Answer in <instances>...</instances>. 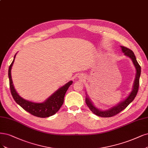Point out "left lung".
Returning <instances> with one entry per match:
<instances>
[{
    "instance_id": "left-lung-1",
    "label": "left lung",
    "mask_w": 148,
    "mask_h": 148,
    "mask_svg": "<svg viewBox=\"0 0 148 148\" xmlns=\"http://www.w3.org/2000/svg\"><path fill=\"white\" fill-rule=\"evenodd\" d=\"M121 48H122V51H123V53H124L125 55H126L127 56H129L130 58H131V59L132 60V61H133L134 64L136 69V78H135V80L134 82V89L128 97H127L124 101H123V102L120 103L117 106L113 107V108H112L111 109H110L109 110L104 111L99 110V109H97L95 107L92 105V103H91V101H90V100L89 99L88 97H86V104H87L90 110L94 114H96L97 116L103 117V118H110V117H113L116 114H118V113H119L121 111L124 110L126 108V107L134 100V99L135 98V97L136 96V94H137V93H138V91L139 85H140V75H141L140 65H139L138 62H137V60L135 58V56L134 52L132 51L131 49H130L129 48H127V47H122V46H121Z\"/></svg>"
}]
</instances>
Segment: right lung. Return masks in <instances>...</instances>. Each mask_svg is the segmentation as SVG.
<instances>
[{
	"mask_svg": "<svg viewBox=\"0 0 148 148\" xmlns=\"http://www.w3.org/2000/svg\"><path fill=\"white\" fill-rule=\"evenodd\" d=\"M16 54L14 55V59L12 64H10L8 69L10 88L13 99L24 110L29 112V113L35 116L38 117V118H47V117L54 115L57 113L60 108V107L63 105L65 94L69 88L70 87V86L72 84L73 81H69L68 83L64 86L63 87L58 89L51 96L49 97L44 103H34L31 102V101L25 100L21 98L17 94L13 87L12 79L11 69L14 63Z\"/></svg>",
	"mask_w": 148,
	"mask_h": 148,
	"instance_id": "right-lung-1",
	"label": "right lung"
}]
</instances>
